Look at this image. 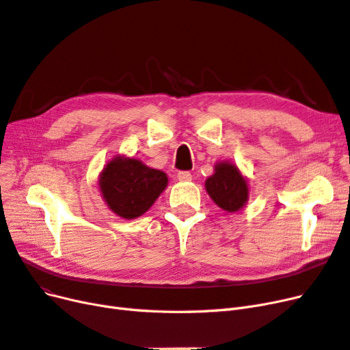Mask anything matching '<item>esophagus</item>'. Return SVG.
Returning a JSON list of instances; mask_svg holds the SVG:
<instances>
[{
	"label": "esophagus",
	"instance_id": "esophagus-1",
	"mask_svg": "<svg viewBox=\"0 0 350 350\" xmlns=\"http://www.w3.org/2000/svg\"><path fill=\"white\" fill-rule=\"evenodd\" d=\"M177 178L180 180V182H190V180H191V174H190L189 172H178Z\"/></svg>",
	"mask_w": 350,
	"mask_h": 350
}]
</instances>
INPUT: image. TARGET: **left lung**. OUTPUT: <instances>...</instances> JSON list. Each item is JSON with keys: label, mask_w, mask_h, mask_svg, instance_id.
<instances>
[{"label": "left lung", "mask_w": 350, "mask_h": 350, "mask_svg": "<svg viewBox=\"0 0 350 350\" xmlns=\"http://www.w3.org/2000/svg\"><path fill=\"white\" fill-rule=\"evenodd\" d=\"M205 187L212 200L228 212L241 209L249 198L247 182L240 174L239 168L230 163L217 164L215 174L206 180Z\"/></svg>", "instance_id": "left-lung-1"}]
</instances>
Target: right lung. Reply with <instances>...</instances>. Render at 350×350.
Segmentation results:
<instances>
[{
  "label": "right lung",
  "mask_w": 350,
  "mask_h": 350,
  "mask_svg": "<svg viewBox=\"0 0 350 350\" xmlns=\"http://www.w3.org/2000/svg\"><path fill=\"white\" fill-rule=\"evenodd\" d=\"M165 173L137 159L116 157L100 174V190L107 206L125 219L141 217L165 189Z\"/></svg>",
  "instance_id": "right-lung-1"
}]
</instances>
